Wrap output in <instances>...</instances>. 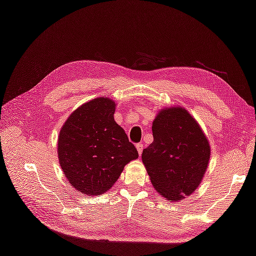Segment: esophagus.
I'll return each mask as SVG.
<instances>
[{
	"instance_id": "1",
	"label": "esophagus",
	"mask_w": 256,
	"mask_h": 256,
	"mask_svg": "<svg viewBox=\"0 0 256 256\" xmlns=\"http://www.w3.org/2000/svg\"><path fill=\"white\" fill-rule=\"evenodd\" d=\"M136 150H138V152H139V155H141V154H142V150H144V144H136Z\"/></svg>"
}]
</instances>
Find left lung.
Masks as SVG:
<instances>
[{
    "label": "left lung",
    "mask_w": 256,
    "mask_h": 256,
    "mask_svg": "<svg viewBox=\"0 0 256 256\" xmlns=\"http://www.w3.org/2000/svg\"><path fill=\"white\" fill-rule=\"evenodd\" d=\"M154 141L142 152L152 184L168 200L192 194L204 176L210 144L194 117L181 107L162 110L152 123Z\"/></svg>",
    "instance_id": "1"
}]
</instances>
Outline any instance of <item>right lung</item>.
<instances>
[{
  "instance_id": "obj_1",
  "label": "right lung",
  "mask_w": 256,
  "mask_h": 256,
  "mask_svg": "<svg viewBox=\"0 0 256 256\" xmlns=\"http://www.w3.org/2000/svg\"><path fill=\"white\" fill-rule=\"evenodd\" d=\"M115 102L96 98L68 117L60 131L58 156L64 173L78 192H108L124 166L139 157L126 133L114 120Z\"/></svg>"
}]
</instances>
